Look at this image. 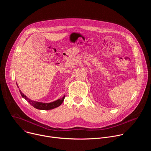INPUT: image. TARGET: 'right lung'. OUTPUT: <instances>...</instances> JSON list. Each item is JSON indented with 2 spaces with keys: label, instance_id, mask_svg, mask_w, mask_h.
Masks as SVG:
<instances>
[{
  "label": "right lung",
  "instance_id": "obj_1",
  "mask_svg": "<svg viewBox=\"0 0 151 151\" xmlns=\"http://www.w3.org/2000/svg\"><path fill=\"white\" fill-rule=\"evenodd\" d=\"M19 91L20 94H21V96H22V97H23L24 99H26L27 101V102H29L32 106H33L35 107V108L39 109V110H50V109H54V108H55V107L60 106L63 102L64 98H65V95H64L62 98L59 99L53 102L42 103V102L35 101H33V100L29 99L26 96H25L22 92H21V91L19 89Z\"/></svg>",
  "mask_w": 151,
  "mask_h": 151
}]
</instances>
